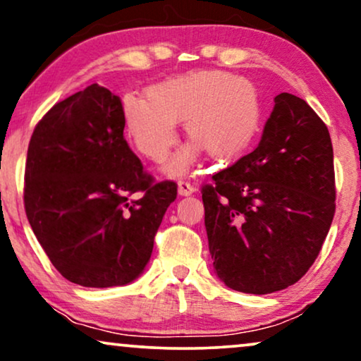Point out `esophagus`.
<instances>
[{
    "label": "esophagus",
    "mask_w": 361,
    "mask_h": 361,
    "mask_svg": "<svg viewBox=\"0 0 361 361\" xmlns=\"http://www.w3.org/2000/svg\"><path fill=\"white\" fill-rule=\"evenodd\" d=\"M197 189L187 180H179V195H192Z\"/></svg>",
    "instance_id": "obj_1"
}]
</instances>
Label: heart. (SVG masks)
<instances>
[{"mask_svg": "<svg viewBox=\"0 0 361 361\" xmlns=\"http://www.w3.org/2000/svg\"><path fill=\"white\" fill-rule=\"evenodd\" d=\"M128 136L142 156L162 162L177 140V121L192 142L167 172L184 176L204 149L216 161L243 154L261 130V102L255 83L225 71H195L152 85L147 97L123 98Z\"/></svg>", "mask_w": 361, "mask_h": 361, "instance_id": "heart-1", "label": "heart"}]
</instances>
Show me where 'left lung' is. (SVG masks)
<instances>
[{"instance_id":"obj_1","label":"left lung","mask_w":361,"mask_h":361,"mask_svg":"<svg viewBox=\"0 0 361 361\" xmlns=\"http://www.w3.org/2000/svg\"><path fill=\"white\" fill-rule=\"evenodd\" d=\"M209 250L228 288L269 294L302 278L335 214L332 141L302 98L279 93L259 145L202 187Z\"/></svg>"}]
</instances>
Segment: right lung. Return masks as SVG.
<instances>
[{
  "label": "right lung",
  "instance_id": "right-lung-1",
  "mask_svg": "<svg viewBox=\"0 0 361 361\" xmlns=\"http://www.w3.org/2000/svg\"><path fill=\"white\" fill-rule=\"evenodd\" d=\"M121 98L97 83L59 102L34 128L24 209L59 273L85 288L135 281L177 184L154 182L123 136ZM140 191L141 197L132 199Z\"/></svg>",
  "mask_w": 361,
  "mask_h": 361
}]
</instances>
